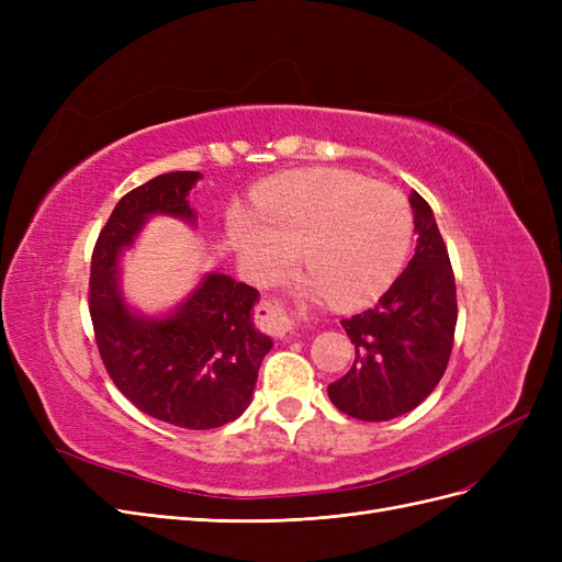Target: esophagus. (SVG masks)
<instances>
[{
    "label": "esophagus",
    "instance_id": "esophagus-1",
    "mask_svg": "<svg viewBox=\"0 0 562 562\" xmlns=\"http://www.w3.org/2000/svg\"><path fill=\"white\" fill-rule=\"evenodd\" d=\"M260 321H262V326L274 337L291 335L293 328L297 326L295 314L288 312L283 304H279L277 300L260 304Z\"/></svg>",
    "mask_w": 562,
    "mask_h": 562
}]
</instances>
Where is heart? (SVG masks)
I'll use <instances>...</instances> for the list:
<instances>
[{
  "mask_svg": "<svg viewBox=\"0 0 562 562\" xmlns=\"http://www.w3.org/2000/svg\"><path fill=\"white\" fill-rule=\"evenodd\" d=\"M225 229L255 279L277 277L300 248L310 267L302 291L356 307L396 279L413 220L394 187L335 168H307L267 182L255 209L236 203Z\"/></svg>",
  "mask_w": 562,
  "mask_h": 562,
  "instance_id": "heart-1",
  "label": "heart"
}]
</instances>
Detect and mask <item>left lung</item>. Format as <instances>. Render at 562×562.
I'll list each match as a JSON object with an SVG mask.
<instances>
[{"label":"left lung","instance_id":"left-lung-1","mask_svg":"<svg viewBox=\"0 0 562 562\" xmlns=\"http://www.w3.org/2000/svg\"><path fill=\"white\" fill-rule=\"evenodd\" d=\"M417 246L413 260L368 312L342 321L356 347L347 375L328 384L337 411L363 422L411 413L443 378L452 351L454 274L434 211L411 194Z\"/></svg>","mask_w":562,"mask_h":562}]
</instances>
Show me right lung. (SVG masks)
Here are the masks:
<instances>
[{"instance_id": "right-lung-1", "label": "right lung", "mask_w": 562, "mask_h": 562, "mask_svg": "<svg viewBox=\"0 0 562 562\" xmlns=\"http://www.w3.org/2000/svg\"><path fill=\"white\" fill-rule=\"evenodd\" d=\"M199 171L135 187L116 203L91 260V321L112 382L145 415L182 429H217L252 401L262 359L274 347L252 321L260 293L209 271L171 310L145 314L128 302L122 260L151 217L196 227L190 206Z\"/></svg>"}]
</instances>
